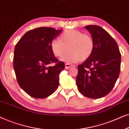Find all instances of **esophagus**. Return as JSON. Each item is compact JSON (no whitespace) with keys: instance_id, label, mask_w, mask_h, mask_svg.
<instances>
[{"instance_id":"esophagus-1","label":"esophagus","mask_w":129,"mask_h":129,"mask_svg":"<svg viewBox=\"0 0 129 129\" xmlns=\"http://www.w3.org/2000/svg\"><path fill=\"white\" fill-rule=\"evenodd\" d=\"M72 66H74V65H71L70 64H69V63H66V64H65V69H69Z\"/></svg>"}]
</instances>
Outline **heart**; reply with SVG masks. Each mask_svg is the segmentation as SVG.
Here are the masks:
<instances>
[{"mask_svg":"<svg viewBox=\"0 0 129 129\" xmlns=\"http://www.w3.org/2000/svg\"><path fill=\"white\" fill-rule=\"evenodd\" d=\"M51 50L56 57H60L69 50V53L61 58L67 63L86 60L90 57L94 49V42L91 36L84 34L76 29L66 30L60 40H53L50 45Z\"/></svg>","mask_w":129,"mask_h":129,"instance_id":"obj_1","label":"heart"}]
</instances>
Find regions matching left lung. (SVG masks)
<instances>
[{"label": "left lung", "instance_id": "left-lung-1", "mask_svg": "<svg viewBox=\"0 0 129 129\" xmlns=\"http://www.w3.org/2000/svg\"><path fill=\"white\" fill-rule=\"evenodd\" d=\"M94 42L92 54L78 66L76 84L84 96L99 99L109 94L120 74L121 54L115 40L96 25L84 27Z\"/></svg>", "mask_w": 129, "mask_h": 129}]
</instances>
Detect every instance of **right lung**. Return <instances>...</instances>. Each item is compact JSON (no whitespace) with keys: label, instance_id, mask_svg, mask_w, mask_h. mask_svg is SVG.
I'll list each match as a JSON object with an SVG mask.
<instances>
[{"label":"right lung","instance_id":"right-lung-1","mask_svg":"<svg viewBox=\"0 0 129 129\" xmlns=\"http://www.w3.org/2000/svg\"><path fill=\"white\" fill-rule=\"evenodd\" d=\"M62 29L41 27L26 32L14 50L13 68L19 85L29 96L48 97L57 89L64 63L59 61L51 50L53 40ZM53 63V67L49 64Z\"/></svg>","mask_w":129,"mask_h":129}]
</instances>
